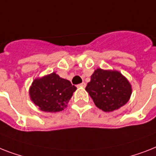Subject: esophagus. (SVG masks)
Listing matches in <instances>:
<instances>
[{"mask_svg": "<svg viewBox=\"0 0 156 156\" xmlns=\"http://www.w3.org/2000/svg\"><path fill=\"white\" fill-rule=\"evenodd\" d=\"M79 86H80V87H85L86 86V83H84V82H83V83H80L79 84Z\"/></svg>", "mask_w": 156, "mask_h": 156, "instance_id": "esophagus-1", "label": "esophagus"}]
</instances>
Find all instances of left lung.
Returning <instances> with one entry per match:
<instances>
[{"label": "left lung", "instance_id": "8db88e82", "mask_svg": "<svg viewBox=\"0 0 156 156\" xmlns=\"http://www.w3.org/2000/svg\"><path fill=\"white\" fill-rule=\"evenodd\" d=\"M85 90L96 106L104 112H112L129 100L132 87L125 77L116 71L96 69Z\"/></svg>", "mask_w": 156, "mask_h": 156}]
</instances>
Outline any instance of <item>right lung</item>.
Returning a JSON list of instances; mask_svg holds the SVG:
<instances>
[{
	"label": "right lung",
	"instance_id": "add662e5",
	"mask_svg": "<svg viewBox=\"0 0 156 156\" xmlns=\"http://www.w3.org/2000/svg\"><path fill=\"white\" fill-rule=\"evenodd\" d=\"M76 87L55 73L33 81L29 90L31 100L40 109L47 112L63 110Z\"/></svg>",
	"mask_w": 156,
	"mask_h": 156
}]
</instances>
